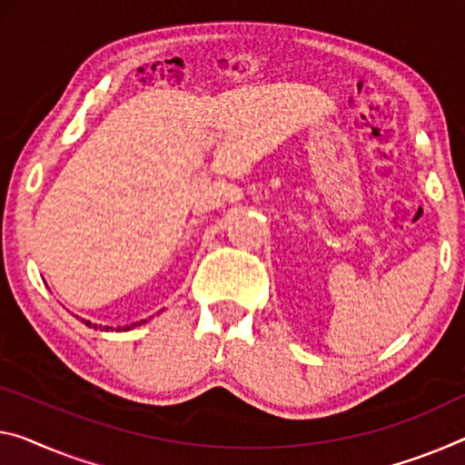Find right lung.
I'll use <instances>...</instances> for the list:
<instances>
[{
    "instance_id": "obj_1",
    "label": "right lung",
    "mask_w": 465,
    "mask_h": 465,
    "mask_svg": "<svg viewBox=\"0 0 465 465\" xmlns=\"http://www.w3.org/2000/svg\"><path fill=\"white\" fill-rule=\"evenodd\" d=\"M76 318H78V316H76ZM83 322H84V324H87L89 328H95V331H97V328H99V331H105V332H108V331H110V326H102V324H99V326H97V324H91V322H89V320H83ZM145 322H147V320H139V322H134V324H131V326H123V328H120V326H118V331H131V328H134V326H141V324H145Z\"/></svg>"
}]
</instances>
